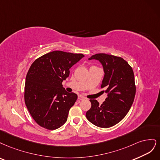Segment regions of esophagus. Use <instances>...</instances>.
<instances>
[{
	"mask_svg": "<svg viewBox=\"0 0 160 160\" xmlns=\"http://www.w3.org/2000/svg\"><path fill=\"white\" fill-rule=\"evenodd\" d=\"M78 99L79 100H85V98H84V96H82L80 95V96H78Z\"/></svg>",
	"mask_w": 160,
	"mask_h": 160,
	"instance_id": "1",
	"label": "esophagus"
}]
</instances>
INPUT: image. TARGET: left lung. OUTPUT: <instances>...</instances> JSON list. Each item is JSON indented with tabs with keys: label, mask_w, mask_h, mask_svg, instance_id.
Returning a JSON list of instances; mask_svg holds the SVG:
<instances>
[{
	"label": "left lung",
	"mask_w": 160,
	"mask_h": 160,
	"mask_svg": "<svg viewBox=\"0 0 160 160\" xmlns=\"http://www.w3.org/2000/svg\"><path fill=\"white\" fill-rule=\"evenodd\" d=\"M97 60L104 72L101 88H106L108 97L100 104L90 100V109L86 116L94 125L107 128L117 124L130 110L136 95L134 74L132 67L118 56L104 53L92 56L88 60Z\"/></svg>",
	"instance_id": "obj_1"
}]
</instances>
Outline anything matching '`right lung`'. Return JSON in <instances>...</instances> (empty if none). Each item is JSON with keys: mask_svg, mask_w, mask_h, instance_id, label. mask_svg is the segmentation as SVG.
Here are the masks:
<instances>
[{"mask_svg": "<svg viewBox=\"0 0 160 160\" xmlns=\"http://www.w3.org/2000/svg\"><path fill=\"white\" fill-rule=\"evenodd\" d=\"M84 56L56 50L40 56L30 66L26 77L24 102L40 126L53 130L67 121L78 96L66 92L62 82L69 76L71 67Z\"/></svg>", "mask_w": 160, "mask_h": 160, "instance_id": "obj_1", "label": "right lung"}]
</instances>
